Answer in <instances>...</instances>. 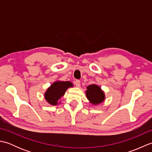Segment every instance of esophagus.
<instances>
[{
  "instance_id": "1",
  "label": "esophagus",
  "mask_w": 152,
  "mask_h": 152,
  "mask_svg": "<svg viewBox=\"0 0 152 152\" xmlns=\"http://www.w3.org/2000/svg\"><path fill=\"white\" fill-rule=\"evenodd\" d=\"M75 85L77 87V88H79V87L80 86V81L78 80H77L75 81Z\"/></svg>"
}]
</instances>
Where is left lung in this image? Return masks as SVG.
<instances>
[{
  "label": "left lung",
  "instance_id": "1",
  "mask_svg": "<svg viewBox=\"0 0 152 152\" xmlns=\"http://www.w3.org/2000/svg\"><path fill=\"white\" fill-rule=\"evenodd\" d=\"M86 95L89 102L93 105L101 104L105 99L104 92L101 87L96 84H91L87 86Z\"/></svg>",
  "mask_w": 152,
  "mask_h": 152
}]
</instances>
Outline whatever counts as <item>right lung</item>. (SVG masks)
I'll list each match as a JSON object with an SVG mask.
<instances>
[{
    "label": "right lung",
    "instance_id": "add662e5",
    "mask_svg": "<svg viewBox=\"0 0 152 152\" xmlns=\"http://www.w3.org/2000/svg\"><path fill=\"white\" fill-rule=\"evenodd\" d=\"M73 83L70 81L54 82L44 93V98L47 102L52 106H56L61 103L60 99L65 93L66 90L72 88Z\"/></svg>",
    "mask_w": 152,
    "mask_h": 152
}]
</instances>
